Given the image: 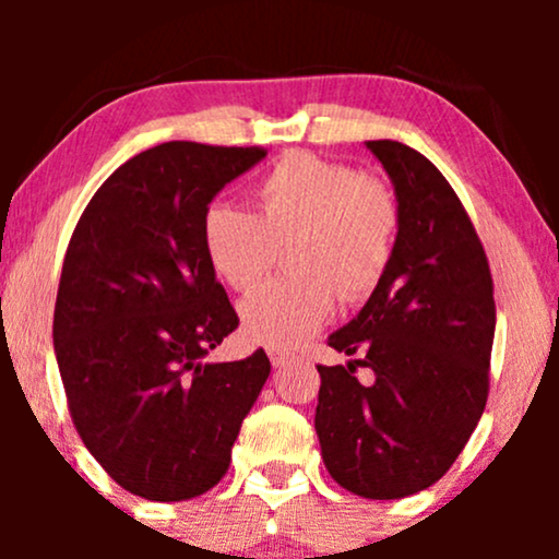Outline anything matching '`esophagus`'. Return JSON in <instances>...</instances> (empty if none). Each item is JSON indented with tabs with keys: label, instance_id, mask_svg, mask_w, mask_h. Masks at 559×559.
Listing matches in <instances>:
<instances>
[{
	"label": "esophagus",
	"instance_id": "1",
	"mask_svg": "<svg viewBox=\"0 0 559 559\" xmlns=\"http://www.w3.org/2000/svg\"><path fill=\"white\" fill-rule=\"evenodd\" d=\"M267 357H271V362L275 368H281V365H286L292 360V352L284 349V346H267Z\"/></svg>",
	"mask_w": 559,
	"mask_h": 559
}]
</instances>
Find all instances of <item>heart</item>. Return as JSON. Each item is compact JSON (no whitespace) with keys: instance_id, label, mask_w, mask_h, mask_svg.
Masks as SVG:
<instances>
[{"instance_id":"b5f03b06","label":"heart","mask_w":559,"mask_h":559,"mask_svg":"<svg viewBox=\"0 0 559 559\" xmlns=\"http://www.w3.org/2000/svg\"><path fill=\"white\" fill-rule=\"evenodd\" d=\"M400 204L386 181L310 152H288L254 186V215L213 204L202 221L210 267L247 294L271 273L278 249L292 275L241 301L249 338L294 346L331 318L336 297L352 305L386 275Z\"/></svg>"}]
</instances>
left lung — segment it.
<instances>
[{
  "mask_svg": "<svg viewBox=\"0 0 559 559\" xmlns=\"http://www.w3.org/2000/svg\"><path fill=\"white\" fill-rule=\"evenodd\" d=\"M394 183V258L360 316L329 346L360 360L318 365L316 431L338 486L402 499L460 457L489 400L493 281L471 215L439 168L400 141H368ZM368 367L374 381L354 373Z\"/></svg>",
  "mask_w": 559,
  "mask_h": 559,
  "instance_id": "left-lung-1",
  "label": "left lung"
}]
</instances>
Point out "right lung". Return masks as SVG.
<instances>
[{
    "mask_svg": "<svg viewBox=\"0 0 559 559\" xmlns=\"http://www.w3.org/2000/svg\"><path fill=\"white\" fill-rule=\"evenodd\" d=\"M262 146L168 141L120 165L70 236L55 355L75 431L115 484L181 502L226 476L271 376L262 349L204 362L239 316L202 243L207 204Z\"/></svg>",
    "mask_w": 559,
    "mask_h": 559,
    "instance_id": "right-lung-1",
    "label": "right lung"
}]
</instances>
